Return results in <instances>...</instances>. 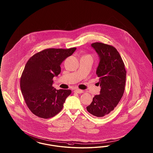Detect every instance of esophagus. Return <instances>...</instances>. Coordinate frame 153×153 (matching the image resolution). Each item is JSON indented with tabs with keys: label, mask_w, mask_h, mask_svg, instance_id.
I'll return each mask as SVG.
<instances>
[{
	"label": "esophagus",
	"mask_w": 153,
	"mask_h": 153,
	"mask_svg": "<svg viewBox=\"0 0 153 153\" xmlns=\"http://www.w3.org/2000/svg\"><path fill=\"white\" fill-rule=\"evenodd\" d=\"M74 93H78V94H81V93H83V91L82 90H80V89H79V88L74 90Z\"/></svg>",
	"instance_id": "esophagus-1"
}]
</instances>
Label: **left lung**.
Segmentation results:
<instances>
[{
    "instance_id": "1",
    "label": "left lung",
    "mask_w": 153,
    "mask_h": 153,
    "mask_svg": "<svg viewBox=\"0 0 153 153\" xmlns=\"http://www.w3.org/2000/svg\"><path fill=\"white\" fill-rule=\"evenodd\" d=\"M91 47L99 57L96 74L101 89L100 94L93 97L86 109L93 116L102 117L113 111L122 97L126 71L120 54L114 47L101 42L93 43Z\"/></svg>"
}]
</instances>
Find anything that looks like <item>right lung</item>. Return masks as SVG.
<instances>
[{
	"label": "right lung",
	"mask_w": 153,
	"mask_h": 153,
	"mask_svg": "<svg viewBox=\"0 0 153 153\" xmlns=\"http://www.w3.org/2000/svg\"><path fill=\"white\" fill-rule=\"evenodd\" d=\"M76 50L50 48L31 56L25 67L20 87L28 108L35 115L49 118L59 113L71 90H56L53 79L61 71L60 65Z\"/></svg>",
	"instance_id": "right-lung-1"
}]
</instances>
